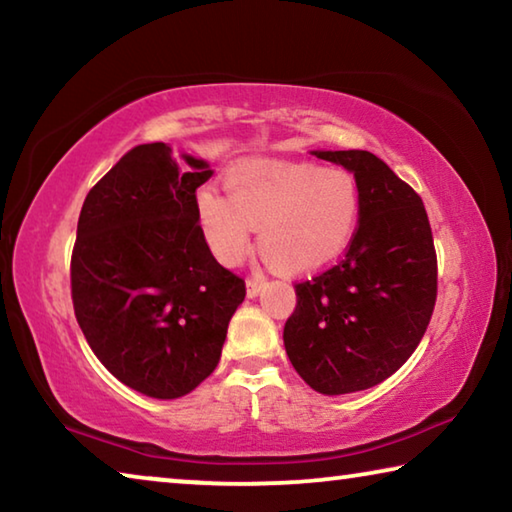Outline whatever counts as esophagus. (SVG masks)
I'll return each mask as SVG.
<instances>
[{
    "mask_svg": "<svg viewBox=\"0 0 512 512\" xmlns=\"http://www.w3.org/2000/svg\"><path fill=\"white\" fill-rule=\"evenodd\" d=\"M264 284H266V280H264L262 275H259V277H250V280L246 282L248 298H257V296H259V291L264 289Z\"/></svg>",
    "mask_w": 512,
    "mask_h": 512,
    "instance_id": "34e87169",
    "label": "esophagus"
}]
</instances>
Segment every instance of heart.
Segmentation results:
<instances>
[{"instance_id": "heart-1", "label": "heart", "mask_w": 512, "mask_h": 512, "mask_svg": "<svg viewBox=\"0 0 512 512\" xmlns=\"http://www.w3.org/2000/svg\"><path fill=\"white\" fill-rule=\"evenodd\" d=\"M225 192L196 196L212 253L239 264L259 225V250L282 271H316L348 250L359 223V189L343 171L307 162L250 158L225 173Z\"/></svg>"}]
</instances>
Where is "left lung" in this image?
I'll use <instances>...</instances> for the list:
<instances>
[{
  "mask_svg": "<svg viewBox=\"0 0 512 512\" xmlns=\"http://www.w3.org/2000/svg\"><path fill=\"white\" fill-rule=\"evenodd\" d=\"M359 189V228L339 264L296 284L284 348L323 395L366 391L418 348L436 305L438 268L422 198L370 151H311Z\"/></svg>",
  "mask_w": 512,
  "mask_h": 512,
  "instance_id": "1",
  "label": "left lung"
}]
</instances>
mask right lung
I'll use <instances>...</instances> for the list:
<instances>
[{"mask_svg":"<svg viewBox=\"0 0 512 512\" xmlns=\"http://www.w3.org/2000/svg\"><path fill=\"white\" fill-rule=\"evenodd\" d=\"M210 162L164 142L128 151L81 207L72 253L74 314L97 359L155 400L192 393L214 372L246 298L216 262L196 210Z\"/></svg>","mask_w":512,"mask_h":512,"instance_id":"add662e5","label":"right lung"}]
</instances>
